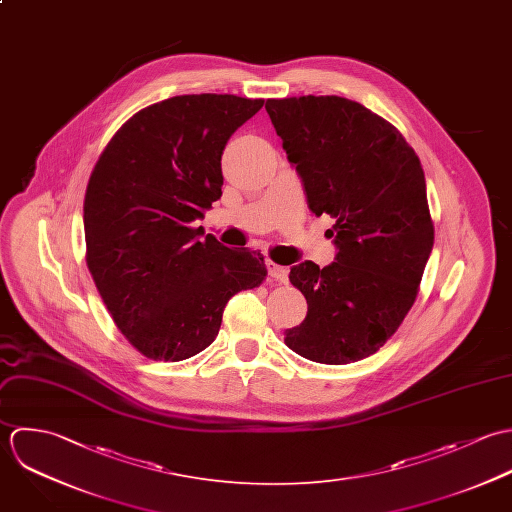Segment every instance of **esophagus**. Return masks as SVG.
Wrapping results in <instances>:
<instances>
[{
  "instance_id": "obj_1",
  "label": "esophagus",
  "mask_w": 512,
  "mask_h": 512,
  "mask_svg": "<svg viewBox=\"0 0 512 512\" xmlns=\"http://www.w3.org/2000/svg\"><path fill=\"white\" fill-rule=\"evenodd\" d=\"M267 269H269V275H271L275 281H279V283H287V281H289V269H287V267L269 261V263H267Z\"/></svg>"
}]
</instances>
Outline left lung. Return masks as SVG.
Masks as SVG:
<instances>
[{
    "label": "left lung",
    "mask_w": 512,
    "mask_h": 512,
    "mask_svg": "<svg viewBox=\"0 0 512 512\" xmlns=\"http://www.w3.org/2000/svg\"><path fill=\"white\" fill-rule=\"evenodd\" d=\"M308 209L334 219V263L291 269L307 318L287 346L320 364H350L378 352L417 297L433 249L425 176L406 138L382 116L342 97L265 104Z\"/></svg>",
    "instance_id": "8db88e82"
}]
</instances>
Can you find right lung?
Returning a JSON list of instances; mask_svg holds the SVG:
<instances>
[{"mask_svg":"<svg viewBox=\"0 0 512 512\" xmlns=\"http://www.w3.org/2000/svg\"><path fill=\"white\" fill-rule=\"evenodd\" d=\"M263 99L182 95L128 118L85 194L87 265L112 320L152 360H186L217 336L227 301L267 277L261 253L202 239L221 198V154Z\"/></svg>","mask_w":512,"mask_h":512,"instance_id":"right-lung-1","label":"right lung"}]
</instances>
